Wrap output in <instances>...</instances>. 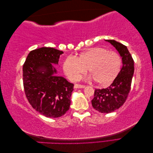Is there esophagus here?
<instances>
[{"label":"esophagus","instance_id":"esophagus-1","mask_svg":"<svg viewBox=\"0 0 153 153\" xmlns=\"http://www.w3.org/2000/svg\"><path fill=\"white\" fill-rule=\"evenodd\" d=\"M85 87V85H80V84H75L74 85V87L75 88V89H78V88H84Z\"/></svg>","mask_w":153,"mask_h":153}]
</instances>
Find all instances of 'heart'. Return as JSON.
<instances>
[{"instance_id":"b5f03b06","label":"heart","mask_w":153,"mask_h":153,"mask_svg":"<svg viewBox=\"0 0 153 153\" xmlns=\"http://www.w3.org/2000/svg\"><path fill=\"white\" fill-rule=\"evenodd\" d=\"M122 63L121 55L117 52L95 47L82 53L77 58L68 57L64 62L63 69L69 79L75 81L80 79L87 69L97 84L107 85L117 77Z\"/></svg>"}]
</instances>
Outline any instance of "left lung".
<instances>
[{
	"mask_svg": "<svg viewBox=\"0 0 153 153\" xmlns=\"http://www.w3.org/2000/svg\"><path fill=\"white\" fill-rule=\"evenodd\" d=\"M117 49L122 57L123 67L113 83L105 89H96L92 106L101 113L108 114L119 108L126 101L131 89L134 73V61L126 47L115 40H106Z\"/></svg>",
	"mask_w": 153,
	"mask_h": 153,
	"instance_id": "1",
	"label": "left lung"
}]
</instances>
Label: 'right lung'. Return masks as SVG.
I'll return each instance as SVG.
<instances>
[{
    "instance_id": "add662e5",
    "label": "right lung",
    "mask_w": 153,
    "mask_h": 153,
    "mask_svg": "<svg viewBox=\"0 0 153 153\" xmlns=\"http://www.w3.org/2000/svg\"><path fill=\"white\" fill-rule=\"evenodd\" d=\"M62 51L50 47L32 50L23 65V84L29 103L47 117L56 118L69 109L74 85L62 76L54 75Z\"/></svg>"
}]
</instances>
